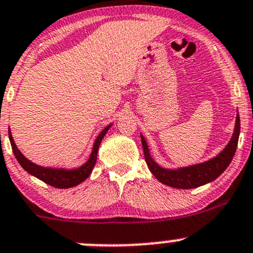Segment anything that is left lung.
Returning <instances> with one entry per match:
<instances>
[{"label": "left lung", "mask_w": 253, "mask_h": 253, "mask_svg": "<svg viewBox=\"0 0 253 253\" xmlns=\"http://www.w3.org/2000/svg\"><path fill=\"white\" fill-rule=\"evenodd\" d=\"M240 134V116L236 115L235 129H234L233 137L230 142L228 143L225 148L219 153L216 157L211 158L208 162L201 163V164L190 165L186 168H180V169H165L158 165L150 157L149 148H148L147 142L144 137L141 134L143 152H144V159L147 162L148 168L152 171V174L158 178L162 183L168 186H171L175 188H182V190H188V188H196L200 186L206 185V183L211 182L215 180L218 176L224 172V170L229 167V164L233 160L234 154L236 152L237 142H239Z\"/></svg>", "instance_id": "left-lung-1"}]
</instances>
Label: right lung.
<instances>
[{"instance_id": "1", "label": "right lung", "mask_w": 253, "mask_h": 253, "mask_svg": "<svg viewBox=\"0 0 253 253\" xmlns=\"http://www.w3.org/2000/svg\"><path fill=\"white\" fill-rule=\"evenodd\" d=\"M112 125L106 126L103 131L100 132L98 137H96L95 142H94L93 149H91V154L89 157V159L86 160V163H84L82 167L77 168V169H52V168H44L40 167V165L34 164L30 160H28L24 155L20 153V150L18 149L16 143L13 141V137H12L11 129H8V137L9 141H11L12 149H13L14 155H16L18 163L20 164V167L25 170L27 172H29L30 175L35 176L39 180L44 181L47 185L53 186L56 188H70L73 186H77L81 182H83L84 180L89 177V175L93 171V168L95 167L96 163V155H98V149L99 145H100L101 141H103L104 136L106 134V132L109 131V128Z\"/></svg>"}]
</instances>
